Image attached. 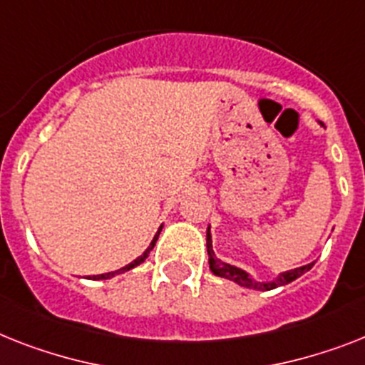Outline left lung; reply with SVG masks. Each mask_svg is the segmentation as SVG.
<instances>
[{
	"instance_id": "obj_1",
	"label": "left lung",
	"mask_w": 365,
	"mask_h": 365,
	"mask_svg": "<svg viewBox=\"0 0 365 365\" xmlns=\"http://www.w3.org/2000/svg\"><path fill=\"white\" fill-rule=\"evenodd\" d=\"M321 126H324L323 123H321ZM207 254H209V269L215 276L231 279V282H235V284L240 285V287L255 289V291H270V289H276V287H282V285L291 284V282L300 278L302 274H306L313 267V263L304 264V267H298V269H291V270H285V272H279L278 276H276L274 279H270V282H259V279H255L254 276H250L246 270L239 269V267H235V264L224 263L222 259L216 257L215 250H212L210 225L207 227Z\"/></svg>"
}]
</instances>
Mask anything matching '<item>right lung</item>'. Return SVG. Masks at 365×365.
I'll return each mask as SVG.
<instances>
[{
	"mask_svg": "<svg viewBox=\"0 0 365 365\" xmlns=\"http://www.w3.org/2000/svg\"><path fill=\"white\" fill-rule=\"evenodd\" d=\"M160 231H162V225H160V230L156 231L155 239H153V242L149 244V248H147L145 252H143V254L140 255V257L134 259L132 263H128V264H126V267H123V269H119V270H113V272H106V274H98V276H93V279H110V278H113V276H119V274L128 272V270H132V269H134V267H138V264L143 263V261H145V259L149 257L150 250L155 248V242H156V240H158V235H160Z\"/></svg>",
	"mask_w": 365,
	"mask_h": 365,
	"instance_id": "right-lung-1",
	"label": "right lung"
}]
</instances>
